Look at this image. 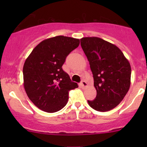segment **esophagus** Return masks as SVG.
<instances>
[{"mask_svg":"<svg viewBox=\"0 0 147 147\" xmlns=\"http://www.w3.org/2000/svg\"><path fill=\"white\" fill-rule=\"evenodd\" d=\"M81 85L83 86V87L85 88L88 86V84H87V82L85 81V80H82V81L81 82Z\"/></svg>","mask_w":147,"mask_h":147,"instance_id":"esophagus-1","label":"esophagus"}]
</instances>
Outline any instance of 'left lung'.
<instances>
[{"label":"left lung","instance_id":"left-lung-1","mask_svg":"<svg viewBox=\"0 0 147 147\" xmlns=\"http://www.w3.org/2000/svg\"><path fill=\"white\" fill-rule=\"evenodd\" d=\"M82 49L90 63L97 94L90 107L107 112L124 99L130 86L131 67L119 48L101 38L83 37Z\"/></svg>","mask_w":147,"mask_h":147}]
</instances>
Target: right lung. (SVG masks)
<instances>
[{"label": "right lung", "mask_w": 147, "mask_h": 147, "mask_svg": "<svg viewBox=\"0 0 147 147\" xmlns=\"http://www.w3.org/2000/svg\"><path fill=\"white\" fill-rule=\"evenodd\" d=\"M80 45V39L56 36L34 48L23 66L24 88L31 101L52 113L67 103L69 92L78 88L62 69L67 56Z\"/></svg>", "instance_id": "add662e5"}]
</instances>
